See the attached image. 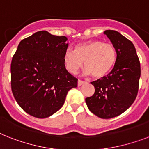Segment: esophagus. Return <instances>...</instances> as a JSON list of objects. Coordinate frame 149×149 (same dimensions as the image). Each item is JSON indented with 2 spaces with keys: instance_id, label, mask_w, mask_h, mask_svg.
I'll return each instance as SVG.
<instances>
[{
  "instance_id": "obj_1",
  "label": "esophagus",
  "mask_w": 149,
  "mask_h": 149,
  "mask_svg": "<svg viewBox=\"0 0 149 149\" xmlns=\"http://www.w3.org/2000/svg\"><path fill=\"white\" fill-rule=\"evenodd\" d=\"M85 82L83 81V80H81V79H78V86H81V85H83V84H84Z\"/></svg>"
}]
</instances>
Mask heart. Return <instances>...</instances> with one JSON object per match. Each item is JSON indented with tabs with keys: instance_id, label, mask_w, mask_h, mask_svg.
Returning a JSON list of instances; mask_svg holds the SVG:
<instances>
[{
	"instance_id": "b5f03b06",
	"label": "heart",
	"mask_w": 149,
	"mask_h": 149,
	"mask_svg": "<svg viewBox=\"0 0 149 149\" xmlns=\"http://www.w3.org/2000/svg\"><path fill=\"white\" fill-rule=\"evenodd\" d=\"M117 58L115 48L109 43L99 40L87 41L76 46L75 50L67 48L63 55L66 70L76 73L85 64L84 73H92L99 78L107 74L113 68Z\"/></svg>"
}]
</instances>
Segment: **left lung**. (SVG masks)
Listing matches in <instances>:
<instances>
[{"label": "left lung", "mask_w": 149, "mask_h": 149, "mask_svg": "<svg viewBox=\"0 0 149 149\" xmlns=\"http://www.w3.org/2000/svg\"><path fill=\"white\" fill-rule=\"evenodd\" d=\"M116 49L117 58L113 70L101 79L91 82L95 92L86 98L89 110L104 119L124 113L136 98L141 77L139 58L133 43L118 31L104 32Z\"/></svg>", "instance_id": "1"}]
</instances>
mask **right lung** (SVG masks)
Listing matches in <instances>:
<instances>
[{"label":"right lung","instance_id":"1","mask_svg":"<svg viewBox=\"0 0 149 149\" xmlns=\"http://www.w3.org/2000/svg\"><path fill=\"white\" fill-rule=\"evenodd\" d=\"M65 36L37 31L20 42L10 64V84L16 101L26 113L48 118L63 107L78 79L65 69Z\"/></svg>","mask_w":149,"mask_h":149}]
</instances>
